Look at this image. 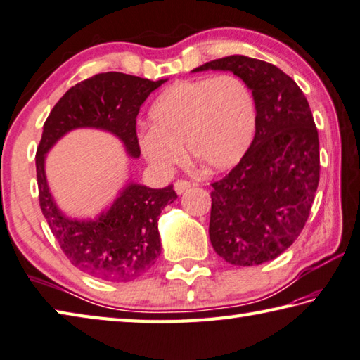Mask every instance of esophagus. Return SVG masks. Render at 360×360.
<instances>
[{
	"instance_id": "esophagus-1",
	"label": "esophagus",
	"mask_w": 360,
	"mask_h": 360,
	"mask_svg": "<svg viewBox=\"0 0 360 360\" xmlns=\"http://www.w3.org/2000/svg\"><path fill=\"white\" fill-rule=\"evenodd\" d=\"M190 188V182L188 181H184V179H178L174 182V192L178 193V195H181V193H184L186 190H188Z\"/></svg>"
}]
</instances>
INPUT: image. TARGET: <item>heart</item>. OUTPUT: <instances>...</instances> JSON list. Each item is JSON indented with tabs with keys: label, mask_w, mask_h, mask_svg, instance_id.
<instances>
[{
	"label": "heart",
	"mask_w": 360,
	"mask_h": 360,
	"mask_svg": "<svg viewBox=\"0 0 360 360\" xmlns=\"http://www.w3.org/2000/svg\"><path fill=\"white\" fill-rule=\"evenodd\" d=\"M256 100L242 77L224 73L178 81L165 89L150 109L151 128L139 134L148 164L170 173L184 150L210 172L237 165L256 132Z\"/></svg>",
	"instance_id": "heart-1"
}]
</instances>
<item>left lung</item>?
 Returning a JSON list of instances; mask_svg holds the SVG:
<instances>
[{"label":"left lung","instance_id":"8db88e82","mask_svg":"<svg viewBox=\"0 0 360 360\" xmlns=\"http://www.w3.org/2000/svg\"><path fill=\"white\" fill-rule=\"evenodd\" d=\"M223 70L248 84L256 134L243 159L212 184L209 237L215 252L256 266L290 246L309 218L320 181V145L304 94L273 63L228 56L192 72Z\"/></svg>","mask_w":360,"mask_h":360}]
</instances>
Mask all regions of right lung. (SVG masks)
Here are the masks:
<instances>
[{"label": "right lung", "instance_id": "obj_1", "mask_svg": "<svg viewBox=\"0 0 360 360\" xmlns=\"http://www.w3.org/2000/svg\"><path fill=\"white\" fill-rule=\"evenodd\" d=\"M165 81L118 72L95 75L67 90L44 124L35 154L40 209L70 262L94 278L129 283L150 270L160 256L159 215L178 195L173 186L150 188L129 181L96 218L76 220L62 212L49 192L46 153L67 132L94 128L114 134L126 153L137 159L136 118L140 105Z\"/></svg>", "mask_w": 360, "mask_h": 360}]
</instances>
